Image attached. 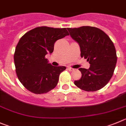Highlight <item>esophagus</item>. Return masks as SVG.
Listing matches in <instances>:
<instances>
[{"label":"esophagus","instance_id":"34e87169","mask_svg":"<svg viewBox=\"0 0 126 126\" xmlns=\"http://www.w3.org/2000/svg\"><path fill=\"white\" fill-rule=\"evenodd\" d=\"M67 69H68V70H69V71H73L74 70V69H73V68L71 67H68Z\"/></svg>","mask_w":126,"mask_h":126}]
</instances>
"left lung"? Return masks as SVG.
<instances>
[{
    "mask_svg": "<svg viewBox=\"0 0 126 126\" xmlns=\"http://www.w3.org/2000/svg\"><path fill=\"white\" fill-rule=\"evenodd\" d=\"M71 37L79 44L80 56L91 64L80 68L82 77L74 84L88 92L98 91L109 82L117 63L116 48L111 39L100 29L91 26L67 28Z\"/></svg>",
    "mask_w": 126,
    "mask_h": 126,
    "instance_id": "left-lung-1",
    "label": "left lung"
}]
</instances>
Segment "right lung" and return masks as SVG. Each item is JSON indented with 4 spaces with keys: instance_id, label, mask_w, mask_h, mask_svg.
Returning a JSON list of instances; mask_svg holds the SVG:
<instances>
[{
    "instance_id": "right-lung-1",
    "label": "right lung",
    "mask_w": 126,
    "mask_h": 126,
    "mask_svg": "<svg viewBox=\"0 0 126 126\" xmlns=\"http://www.w3.org/2000/svg\"><path fill=\"white\" fill-rule=\"evenodd\" d=\"M69 34L66 28L42 26L26 32L16 47L14 59L18 80L28 91L45 94L55 88L65 66H53L46 55L53 52L54 44Z\"/></svg>"
}]
</instances>
